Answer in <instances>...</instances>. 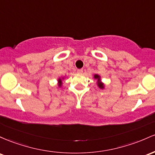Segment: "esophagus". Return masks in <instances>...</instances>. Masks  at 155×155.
Wrapping results in <instances>:
<instances>
[{
  "label": "esophagus",
  "mask_w": 155,
  "mask_h": 155,
  "mask_svg": "<svg viewBox=\"0 0 155 155\" xmlns=\"http://www.w3.org/2000/svg\"><path fill=\"white\" fill-rule=\"evenodd\" d=\"M78 73H83V69H78Z\"/></svg>",
  "instance_id": "obj_1"
}]
</instances>
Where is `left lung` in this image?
<instances>
[{"mask_svg": "<svg viewBox=\"0 0 155 155\" xmlns=\"http://www.w3.org/2000/svg\"><path fill=\"white\" fill-rule=\"evenodd\" d=\"M94 78H95V79L97 80V85H98L99 88H104V84L100 82V76L98 75V74H94Z\"/></svg>", "mask_w": 155, "mask_h": 155, "instance_id": "left-lung-1", "label": "left lung"}]
</instances>
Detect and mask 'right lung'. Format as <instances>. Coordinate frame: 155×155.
<instances>
[{
	"label": "right lung",
	"instance_id": "obj_1",
	"mask_svg": "<svg viewBox=\"0 0 155 155\" xmlns=\"http://www.w3.org/2000/svg\"><path fill=\"white\" fill-rule=\"evenodd\" d=\"M62 79H63V78H62ZM62 79L61 78H58V80L59 82H60V83L58 84V86H60V87L61 86V85H62Z\"/></svg>",
	"mask_w": 155,
	"mask_h": 155
}]
</instances>
